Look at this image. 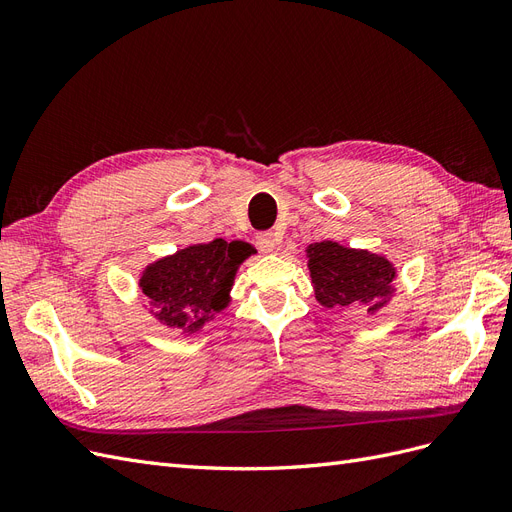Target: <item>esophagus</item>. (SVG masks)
I'll use <instances>...</instances> for the list:
<instances>
[{"label": "esophagus", "mask_w": 512, "mask_h": 512, "mask_svg": "<svg viewBox=\"0 0 512 512\" xmlns=\"http://www.w3.org/2000/svg\"><path fill=\"white\" fill-rule=\"evenodd\" d=\"M256 245H258L260 252H273L275 250V235L269 230L256 232Z\"/></svg>", "instance_id": "1"}]
</instances>
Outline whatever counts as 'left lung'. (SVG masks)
Instances as JSON below:
<instances>
[{"label": "left lung", "instance_id": "8db88e82", "mask_svg": "<svg viewBox=\"0 0 512 512\" xmlns=\"http://www.w3.org/2000/svg\"><path fill=\"white\" fill-rule=\"evenodd\" d=\"M316 299L324 307H352L365 303L369 312L382 305L391 290L395 271L386 258L363 250H350L333 241L307 250Z\"/></svg>", "mask_w": 512, "mask_h": 512}]
</instances>
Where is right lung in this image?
<instances>
[{
	"label": "right lung",
	"instance_id": "obj_1",
	"mask_svg": "<svg viewBox=\"0 0 512 512\" xmlns=\"http://www.w3.org/2000/svg\"><path fill=\"white\" fill-rule=\"evenodd\" d=\"M250 254V245L243 241L215 239L185 247L151 265L143 273L141 288L158 305V316L168 327L181 329L190 321L188 329H196L226 305L232 277Z\"/></svg>",
	"mask_w": 512,
	"mask_h": 512
}]
</instances>
